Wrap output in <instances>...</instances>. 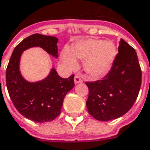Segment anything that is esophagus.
<instances>
[{"instance_id":"34e87169","label":"esophagus","mask_w":150,"mask_h":150,"mask_svg":"<svg viewBox=\"0 0 150 150\" xmlns=\"http://www.w3.org/2000/svg\"><path fill=\"white\" fill-rule=\"evenodd\" d=\"M74 81H75V84H78V83H82L83 82V80H82V79L79 77V76H78V75H75V78H74Z\"/></svg>"}]
</instances>
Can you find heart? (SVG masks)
Returning a JSON list of instances; mask_svg holds the SVG:
<instances>
[{
  "instance_id": "b5f03b06",
  "label": "heart",
  "mask_w": 150,
  "mask_h": 150,
  "mask_svg": "<svg viewBox=\"0 0 150 150\" xmlns=\"http://www.w3.org/2000/svg\"><path fill=\"white\" fill-rule=\"evenodd\" d=\"M117 56L115 44L110 40L97 39H84L77 41L71 51L64 49L61 59L70 69L78 65L75 58L84 59V68L93 79H98L110 72Z\"/></svg>"
}]
</instances>
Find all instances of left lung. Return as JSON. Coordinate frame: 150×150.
Instances as JSON below:
<instances>
[{
    "mask_svg": "<svg viewBox=\"0 0 150 150\" xmlns=\"http://www.w3.org/2000/svg\"><path fill=\"white\" fill-rule=\"evenodd\" d=\"M86 107L98 121L122 117L136 101L142 84V71L135 50L121 39L118 54L110 72L102 80L86 82Z\"/></svg>",
    "mask_w": 150,
    "mask_h": 150,
    "instance_id": "1",
    "label": "left lung"
}]
</instances>
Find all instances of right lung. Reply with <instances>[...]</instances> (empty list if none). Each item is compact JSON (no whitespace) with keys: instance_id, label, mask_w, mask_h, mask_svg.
Instances as JSON below:
<instances>
[{"instance_id":"add662e5","label":"right lung","mask_w":150,"mask_h":150,"mask_svg":"<svg viewBox=\"0 0 150 150\" xmlns=\"http://www.w3.org/2000/svg\"><path fill=\"white\" fill-rule=\"evenodd\" d=\"M58 38L33 34L13 50L6 69V85L10 98L19 113L35 122H51L60 114L65 95L75 86L74 75L61 78L54 67L47 77L29 82L22 76L21 58L24 51L41 47L54 58H58Z\"/></svg>"}]
</instances>
